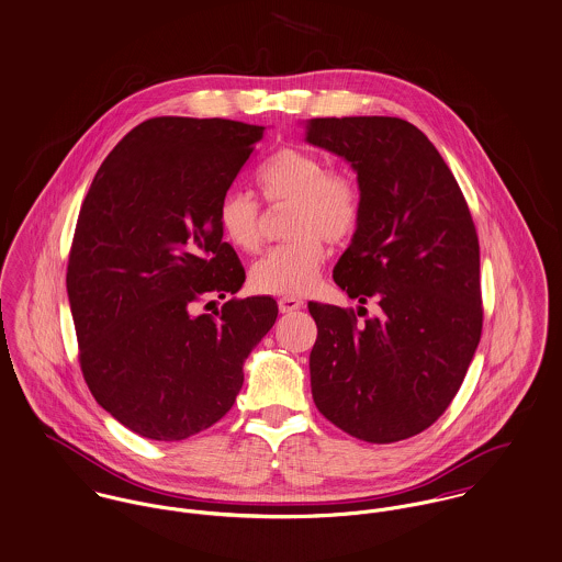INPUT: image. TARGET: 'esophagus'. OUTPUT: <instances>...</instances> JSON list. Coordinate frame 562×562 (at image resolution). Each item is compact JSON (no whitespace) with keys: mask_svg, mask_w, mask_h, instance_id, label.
Segmentation results:
<instances>
[{"mask_svg":"<svg viewBox=\"0 0 562 562\" xmlns=\"http://www.w3.org/2000/svg\"><path fill=\"white\" fill-rule=\"evenodd\" d=\"M302 306H304V302L297 300V297H280V300H278V308H280V312H295L300 311Z\"/></svg>","mask_w":562,"mask_h":562,"instance_id":"1","label":"esophagus"}]
</instances>
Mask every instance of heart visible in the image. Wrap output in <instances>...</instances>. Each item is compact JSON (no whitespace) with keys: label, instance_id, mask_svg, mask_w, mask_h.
I'll list each match as a JSON object with an SVG mask.
<instances>
[{"label":"heart","instance_id":"heart-1","mask_svg":"<svg viewBox=\"0 0 562 562\" xmlns=\"http://www.w3.org/2000/svg\"><path fill=\"white\" fill-rule=\"evenodd\" d=\"M256 186L271 206H293L286 217V235L293 239L251 265V289L265 295H306L316 286L327 254L323 239L340 244L362 220L360 183L347 172L329 170L311 150L286 146L256 170ZM217 226L235 250H258L262 217L250 193L226 191L217 204Z\"/></svg>","mask_w":562,"mask_h":562}]
</instances>
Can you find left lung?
<instances>
[{
    "mask_svg": "<svg viewBox=\"0 0 562 562\" xmlns=\"http://www.w3.org/2000/svg\"><path fill=\"white\" fill-rule=\"evenodd\" d=\"M306 139L347 159L362 220L334 267L356 312L311 302L312 398L349 436H418L459 392L481 340V251L468 202L436 146L392 116L312 119Z\"/></svg>",
    "mask_w": 562,
    "mask_h": 562,
    "instance_id": "obj_1",
    "label": "left lung"
}]
</instances>
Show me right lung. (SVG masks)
<instances>
[{
	"label": "right lung",
	"mask_w": 562,
	"mask_h": 562,
	"mask_svg": "<svg viewBox=\"0 0 562 562\" xmlns=\"http://www.w3.org/2000/svg\"><path fill=\"white\" fill-rule=\"evenodd\" d=\"M262 131L224 119L144 121L81 204L66 269L79 364L97 403L137 436L179 441L226 416L246 358L276 323L271 297L193 311L246 280L217 204Z\"/></svg>",
	"instance_id": "obj_1"
}]
</instances>
